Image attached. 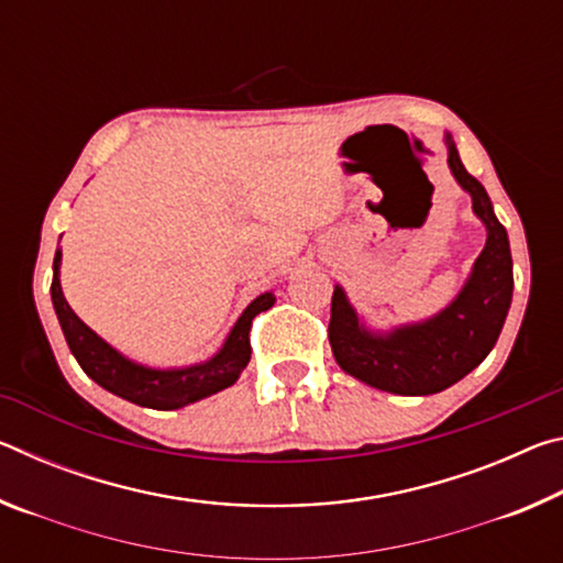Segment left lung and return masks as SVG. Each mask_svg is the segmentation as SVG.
I'll use <instances>...</instances> for the list:
<instances>
[{
  "mask_svg": "<svg viewBox=\"0 0 563 563\" xmlns=\"http://www.w3.org/2000/svg\"><path fill=\"white\" fill-rule=\"evenodd\" d=\"M446 148L452 176L472 196L476 218L487 225V245L462 292L434 318L385 335L362 325L340 285L332 292L328 328L332 355L347 375L385 393L434 395L460 383L497 345L511 305L514 273L507 228L494 216L484 186L466 174L450 136Z\"/></svg>",
  "mask_w": 563,
  "mask_h": 563,
  "instance_id": "8db88e82",
  "label": "left lung"
}]
</instances>
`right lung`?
Here are the masks:
<instances>
[{
  "instance_id": "1",
  "label": "right lung",
  "mask_w": 563,
  "mask_h": 563,
  "mask_svg": "<svg viewBox=\"0 0 563 563\" xmlns=\"http://www.w3.org/2000/svg\"><path fill=\"white\" fill-rule=\"evenodd\" d=\"M59 265L62 251H56L52 302L71 355L93 383L109 389L113 395L129 399L133 405L151 409H178L231 387L241 377L247 360H251L253 318L258 312L273 308L275 302L273 292L258 295V298L247 305L243 316L238 318L231 335L223 342V347L208 362L180 369H154L136 365V362L123 357L119 350H113L107 340H101L97 332L76 318V312L69 308V302H66L62 292Z\"/></svg>"
}]
</instances>
